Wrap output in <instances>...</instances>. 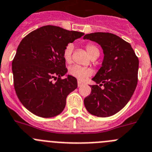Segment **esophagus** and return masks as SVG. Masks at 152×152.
<instances>
[{"mask_svg": "<svg viewBox=\"0 0 152 152\" xmlns=\"http://www.w3.org/2000/svg\"><path fill=\"white\" fill-rule=\"evenodd\" d=\"M77 84H78V87H81V86L83 85V83H82V82H80V81H78Z\"/></svg>", "mask_w": 152, "mask_h": 152, "instance_id": "obj_1", "label": "esophagus"}]
</instances>
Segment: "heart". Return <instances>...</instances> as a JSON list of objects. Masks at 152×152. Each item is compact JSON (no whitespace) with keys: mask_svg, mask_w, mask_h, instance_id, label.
I'll use <instances>...</instances> for the list:
<instances>
[{"mask_svg":"<svg viewBox=\"0 0 152 152\" xmlns=\"http://www.w3.org/2000/svg\"><path fill=\"white\" fill-rule=\"evenodd\" d=\"M73 49H74V46L73 44L68 43L64 49L63 58L66 63H70L72 61ZM86 49L91 57L94 56L96 54H99V49H97V46L93 44H87ZM68 73L69 75H71L72 76L76 78L79 80L83 81L92 74V70L89 68L83 67V66H79V65H73V66H69Z\"/></svg>","mask_w":152,"mask_h":152,"instance_id":"b5f03b06","label":"heart"}]
</instances>
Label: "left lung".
I'll return each mask as SVG.
<instances>
[{
	"instance_id": "left-lung-1",
	"label": "left lung",
	"mask_w": 152,
	"mask_h": 152,
	"mask_svg": "<svg viewBox=\"0 0 152 152\" xmlns=\"http://www.w3.org/2000/svg\"><path fill=\"white\" fill-rule=\"evenodd\" d=\"M84 39L97 42L104 54L102 66L92 79L100 85L90 86L91 92L85 98V106L97 117L113 115L134 94L138 82L139 59L130 44L113 34L96 32L85 35Z\"/></svg>"
}]
</instances>
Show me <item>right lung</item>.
<instances>
[{
	"instance_id": "obj_1",
	"label": "right lung",
	"mask_w": 152,
	"mask_h": 152,
	"mask_svg": "<svg viewBox=\"0 0 152 152\" xmlns=\"http://www.w3.org/2000/svg\"><path fill=\"white\" fill-rule=\"evenodd\" d=\"M84 34L46 25L21 41L12 62L14 88L18 98L31 113L52 118L63 111L66 97L77 88L73 76L61 79L67 72L64 49Z\"/></svg>"
}]
</instances>
